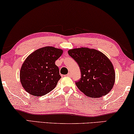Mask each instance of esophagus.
<instances>
[{"label": "esophagus", "instance_id": "obj_1", "mask_svg": "<svg viewBox=\"0 0 134 134\" xmlns=\"http://www.w3.org/2000/svg\"><path fill=\"white\" fill-rule=\"evenodd\" d=\"M67 76H69V77L71 76V73H68Z\"/></svg>", "mask_w": 134, "mask_h": 134}]
</instances>
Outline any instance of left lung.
<instances>
[{
	"label": "left lung",
	"instance_id": "obj_1",
	"mask_svg": "<svg viewBox=\"0 0 134 134\" xmlns=\"http://www.w3.org/2000/svg\"><path fill=\"white\" fill-rule=\"evenodd\" d=\"M68 53L81 69V78L76 82L80 91L93 98L108 94L114 85L115 73L113 63L104 53L88 47L70 49Z\"/></svg>",
	"mask_w": 134,
	"mask_h": 134
}]
</instances>
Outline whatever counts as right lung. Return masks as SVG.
I'll list each match as a JSON object with an SVG mask.
<instances>
[{
    "label": "right lung",
    "mask_w": 134,
    "mask_h": 134,
    "mask_svg": "<svg viewBox=\"0 0 134 134\" xmlns=\"http://www.w3.org/2000/svg\"><path fill=\"white\" fill-rule=\"evenodd\" d=\"M63 53L61 49L46 46L36 50L26 58L20 71V80L26 92L38 97L55 88L61 77L55 61Z\"/></svg>",
    "instance_id": "1"
}]
</instances>
